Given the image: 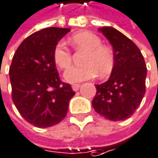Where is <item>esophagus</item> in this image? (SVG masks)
I'll return each instance as SVG.
<instances>
[{"instance_id": "34e87169", "label": "esophagus", "mask_w": 158, "mask_h": 158, "mask_svg": "<svg viewBox=\"0 0 158 158\" xmlns=\"http://www.w3.org/2000/svg\"><path fill=\"white\" fill-rule=\"evenodd\" d=\"M72 88H73V91H77V90H79V88H80V85H79V84H74V85H72Z\"/></svg>"}]
</instances>
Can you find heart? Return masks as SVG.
<instances>
[{
	"label": "heart",
	"mask_w": 158,
	"mask_h": 158,
	"mask_svg": "<svg viewBox=\"0 0 158 158\" xmlns=\"http://www.w3.org/2000/svg\"><path fill=\"white\" fill-rule=\"evenodd\" d=\"M76 51H85L81 67H72L64 73V78L70 83H78L95 78L109 76L114 67V55L113 51L102 45V40L97 35L88 32H79L70 40ZM53 57L55 63L60 69H67L73 61L72 51L62 42L57 43L54 48Z\"/></svg>",
	"instance_id": "b5f03b06"
}]
</instances>
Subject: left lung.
Returning a JSON list of instances; mask_svg holds the SVG:
<instances>
[{
    "instance_id": "8db88e82",
    "label": "left lung",
    "mask_w": 158,
    "mask_h": 158,
    "mask_svg": "<svg viewBox=\"0 0 158 158\" xmlns=\"http://www.w3.org/2000/svg\"><path fill=\"white\" fill-rule=\"evenodd\" d=\"M100 31L113 45L114 67L107 82L96 85L92 106L106 119L125 120L143 101L147 68L142 52L130 39L112 27L102 28Z\"/></svg>"
}]
</instances>
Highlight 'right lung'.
Segmentation results:
<instances>
[{
  "label": "right lung",
  "instance_id": "right-lung-1",
  "mask_svg": "<svg viewBox=\"0 0 158 158\" xmlns=\"http://www.w3.org/2000/svg\"><path fill=\"white\" fill-rule=\"evenodd\" d=\"M70 29L46 28L27 37L16 49L9 69L12 100L21 116L37 127L58 124L75 92L61 82L53 52Z\"/></svg>",
  "mask_w": 158,
  "mask_h": 158
}]
</instances>
